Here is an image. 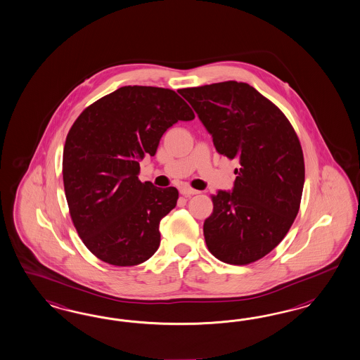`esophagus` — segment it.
Returning a JSON list of instances; mask_svg holds the SVG:
<instances>
[{
  "label": "esophagus",
  "instance_id": "obj_1",
  "mask_svg": "<svg viewBox=\"0 0 360 360\" xmlns=\"http://www.w3.org/2000/svg\"><path fill=\"white\" fill-rule=\"evenodd\" d=\"M181 194L185 196H193L196 195V194H199V191L198 190H194V188H191V187H182L181 190Z\"/></svg>",
  "mask_w": 360,
  "mask_h": 360
}]
</instances>
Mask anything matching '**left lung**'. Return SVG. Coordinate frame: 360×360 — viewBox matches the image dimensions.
Wrapping results in <instances>:
<instances>
[{
  "label": "left lung",
  "instance_id": "8db88e82",
  "mask_svg": "<svg viewBox=\"0 0 360 360\" xmlns=\"http://www.w3.org/2000/svg\"><path fill=\"white\" fill-rule=\"evenodd\" d=\"M203 122L219 154L238 158L232 191L211 196L205 220L208 251L233 265L274 250L300 210L305 162L292 124L271 100L235 80L178 91Z\"/></svg>",
  "mask_w": 360,
  "mask_h": 360
}]
</instances>
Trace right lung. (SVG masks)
I'll return each mask as SVG.
<instances>
[{
    "label": "right lung",
    "instance_id": "right-lung-1",
    "mask_svg": "<svg viewBox=\"0 0 360 360\" xmlns=\"http://www.w3.org/2000/svg\"><path fill=\"white\" fill-rule=\"evenodd\" d=\"M195 117L173 89L125 86L84 109L67 134L63 184L70 215L101 262L133 266L160 247V221L176 205L175 187L139 179L165 131Z\"/></svg>",
    "mask_w": 360,
    "mask_h": 360
}]
</instances>
